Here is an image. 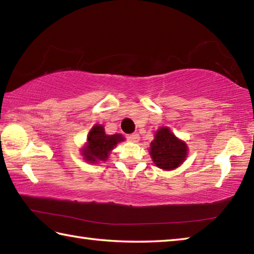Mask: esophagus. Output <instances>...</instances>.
<instances>
[{
    "label": "esophagus",
    "mask_w": 254,
    "mask_h": 254,
    "mask_svg": "<svg viewBox=\"0 0 254 254\" xmlns=\"http://www.w3.org/2000/svg\"><path fill=\"white\" fill-rule=\"evenodd\" d=\"M127 140L131 141V142H137L140 140V135L137 133H132V134L127 135Z\"/></svg>",
    "instance_id": "1"
}]
</instances>
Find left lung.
Here are the masks:
<instances>
[{
    "label": "left lung",
    "instance_id": "left-lung-1",
    "mask_svg": "<svg viewBox=\"0 0 254 254\" xmlns=\"http://www.w3.org/2000/svg\"><path fill=\"white\" fill-rule=\"evenodd\" d=\"M150 145L152 160L161 169L177 168L187 157L186 143L178 140L167 127L159 128Z\"/></svg>",
    "mask_w": 254,
    "mask_h": 254
}]
</instances>
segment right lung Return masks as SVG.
Returning <instances> with one entry per match:
<instances>
[{
  "mask_svg": "<svg viewBox=\"0 0 254 254\" xmlns=\"http://www.w3.org/2000/svg\"><path fill=\"white\" fill-rule=\"evenodd\" d=\"M87 147L83 151L85 159L89 162L104 161L109 153L124 137L121 134L107 135L103 126H94L87 135Z\"/></svg>",
  "mask_w": 254,
  "mask_h": 254,
  "instance_id": "obj_1",
  "label": "right lung"
}]
</instances>
